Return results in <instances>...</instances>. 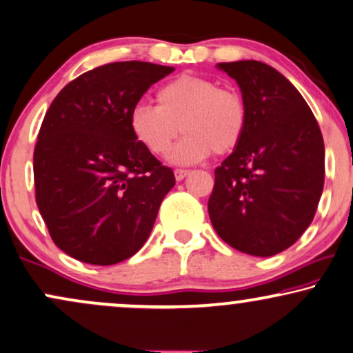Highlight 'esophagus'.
Wrapping results in <instances>:
<instances>
[{"label":"esophagus","instance_id":"obj_1","mask_svg":"<svg viewBox=\"0 0 353 353\" xmlns=\"http://www.w3.org/2000/svg\"><path fill=\"white\" fill-rule=\"evenodd\" d=\"M189 174H190V171H187V169H176V171H174V176H176V181L185 179V177L189 176Z\"/></svg>","mask_w":353,"mask_h":353}]
</instances>
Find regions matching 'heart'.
I'll return each instance as SVG.
<instances>
[{
  "label": "heart",
  "instance_id": "heart-1",
  "mask_svg": "<svg viewBox=\"0 0 353 353\" xmlns=\"http://www.w3.org/2000/svg\"><path fill=\"white\" fill-rule=\"evenodd\" d=\"M158 107L137 104L128 115L135 140L151 154H166L182 130L184 140L169 154L174 164H194L233 151L248 128V107L234 89L213 79L181 74L156 94Z\"/></svg>",
  "mask_w": 353,
  "mask_h": 353
}]
</instances>
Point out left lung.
I'll return each mask as SVG.
<instances>
[{
	"label": "left lung",
	"instance_id": "1",
	"mask_svg": "<svg viewBox=\"0 0 353 353\" xmlns=\"http://www.w3.org/2000/svg\"><path fill=\"white\" fill-rule=\"evenodd\" d=\"M248 107L243 141L215 169L208 215L231 248L257 257L285 251L313 221L324 187V141L298 89L256 60L218 63Z\"/></svg>",
	"mask_w": 353,
	"mask_h": 353
}]
</instances>
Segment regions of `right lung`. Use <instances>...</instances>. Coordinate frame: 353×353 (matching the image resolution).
<instances>
[{"label":"right lung","mask_w":353,"mask_h":353,"mask_svg":"<svg viewBox=\"0 0 353 353\" xmlns=\"http://www.w3.org/2000/svg\"><path fill=\"white\" fill-rule=\"evenodd\" d=\"M172 66L117 61L66 84L34 150L35 200L53 243L73 259L114 265L140 251L176 184L145 150L128 115Z\"/></svg>","instance_id":"right-lung-1"}]
</instances>
